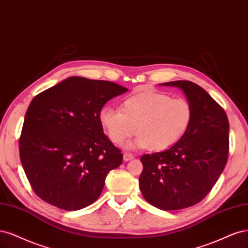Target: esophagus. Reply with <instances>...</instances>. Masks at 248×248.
<instances>
[{"mask_svg":"<svg viewBox=\"0 0 248 248\" xmlns=\"http://www.w3.org/2000/svg\"><path fill=\"white\" fill-rule=\"evenodd\" d=\"M134 158V155L130 153H124V161L127 162V161H131V159Z\"/></svg>","mask_w":248,"mask_h":248,"instance_id":"1","label":"esophagus"}]
</instances>
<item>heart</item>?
Instances as JSON below:
<instances>
[{
    "label": "heart",
    "mask_w": 248,
    "mask_h": 248,
    "mask_svg": "<svg viewBox=\"0 0 248 248\" xmlns=\"http://www.w3.org/2000/svg\"><path fill=\"white\" fill-rule=\"evenodd\" d=\"M193 116V106L186 98L147 91L126 98L121 109L104 107L99 121L114 144H122L136 131L138 136L127 143V148L158 151L171 147L186 135Z\"/></svg>",
    "instance_id": "obj_1"
}]
</instances>
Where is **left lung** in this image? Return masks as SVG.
I'll return each instance as SVG.
<instances>
[{
    "mask_svg": "<svg viewBox=\"0 0 248 248\" xmlns=\"http://www.w3.org/2000/svg\"><path fill=\"white\" fill-rule=\"evenodd\" d=\"M162 85L185 93L193 106V122L172 147L140 157L139 186L143 198L156 208L179 210L202 201L225 169L229 121L225 110L198 84L177 80Z\"/></svg>",
    "mask_w": 248,
    "mask_h": 248,
    "instance_id": "left-lung-1",
    "label": "left lung"
}]
</instances>
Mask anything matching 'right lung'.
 <instances>
[{
	"label": "right lung",
	"mask_w": 248,
	"mask_h": 248,
	"mask_svg": "<svg viewBox=\"0 0 248 248\" xmlns=\"http://www.w3.org/2000/svg\"><path fill=\"white\" fill-rule=\"evenodd\" d=\"M127 89L114 82L73 76L37 94L19 138L20 161L43 201L63 210L93 204L123 155L104 134L103 106Z\"/></svg>",
	"instance_id": "add662e5"
}]
</instances>
